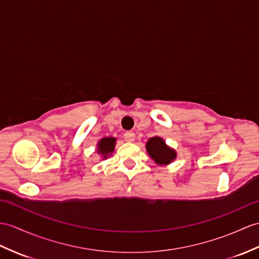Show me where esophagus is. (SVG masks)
Returning a JSON list of instances; mask_svg holds the SVG:
<instances>
[{"instance_id":"obj_1","label":"esophagus","mask_w":259,"mask_h":259,"mask_svg":"<svg viewBox=\"0 0 259 259\" xmlns=\"http://www.w3.org/2000/svg\"><path fill=\"white\" fill-rule=\"evenodd\" d=\"M123 137H124V140H125V141L132 142V141H135L136 135H135V132H132V131H127V132H125V134L123 135Z\"/></svg>"}]
</instances>
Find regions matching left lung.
<instances>
[{
	"label": "left lung",
	"instance_id": "1",
	"mask_svg": "<svg viewBox=\"0 0 259 259\" xmlns=\"http://www.w3.org/2000/svg\"><path fill=\"white\" fill-rule=\"evenodd\" d=\"M147 151L157 163L169 164L176 159V151L165 146V142L159 137L151 138L147 143Z\"/></svg>",
	"mask_w": 259,
	"mask_h": 259
}]
</instances>
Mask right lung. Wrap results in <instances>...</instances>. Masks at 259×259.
<instances>
[{
	"label": "right lung",
	"mask_w": 259,
	"mask_h": 259,
	"mask_svg": "<svg viewBox=\"0 0 259 259\" xmlns=\"http://www.w3.org/2000/svg\"><path fill=\"white\" fill-rule=\"evenodd\" d=\"M115 138H104L98 143V152L104 154V158H107V154L113 151L115 149Z\"/></svg>",
	"instance_id": "add662e5"
}]
</instances>
